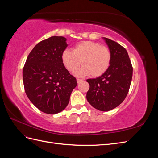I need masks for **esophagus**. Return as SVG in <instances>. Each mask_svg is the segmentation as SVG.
I'll return each mask as SVG.
<instances>
[{
    "mask_svg": "<svg viewBox=\"0 0 158 158\" xmlns=\"http://www.w3.org/2000/svg\"><path fill=\"white\" fill-rule=\"evenodd\" d=\"M76 81H77V83L78 84H79V83H80L81 82H82V80H81V79H79V78H77V79H76Z\"/></svg>",
    "mask_w": 158,
    "mask_h": 158,
    "instance_id": "1",
    "label": "esophagus"
}]
</instances>
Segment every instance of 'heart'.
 Wrapping results in <instances>:
<instances>
[{"label": "heart", "mask_w": 158, "mask_h": 158, "mask_svg": "<svg viewBox=\"0 0 158 158\" xmlns=\"http://www.w3.org/2000/svg\"><path fill=\"white\" fill-rule=\"evenodd\" d=\"M111 60V52L107 47L89 41L79 43L73 51L66 49L62 53L63 63L70 72L75 71L82 62V67L75 72L78 76H101L108 69Z\"/></svg>", "instance_id": "b5f03b06"}]
</instances>
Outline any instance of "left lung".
I'll use <instances>...</instances> for the list:
<instances>
[{
    "label": "left lung",
    "instance_id": "1",
    "mask_svg": "<svg viewBox=\"0 0 158 158\" xmlns=\"http://www.w3.org/2000/svg\"><path fill=\"white\" fill-rule=\"evenodd\" d=\"M111 54L108 69L96 78L88 79L86 98L99 111H108L125 99L132 80V66L127 50L118 43L103 37Z\"/></svg>",
    "mask_w": 158,
    "mask_h": 158
}]
</instances>
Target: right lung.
<instances>
[{
  "label": "right lung",
  "mask_w": 158,
  "mask_h": 158,
  "mask_svg": "<svg viewBox=\"0 0 158 158\" xmlns=\"http://www.w3.org/2000/svg\"><path fill=\"white\" fill-rule=\"evenodd\" d=\"M68 46L66 39L52 36L37 44L28 55L23 69V82L27 98L41 111L56 114L68 106L76 79L62 61Z\"/></svg>",
  "instance_id": "add662e5"
}]
</instances>
